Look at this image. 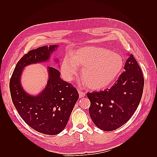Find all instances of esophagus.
<instances>
[{"label": "esophagus", "mask_w": 157, "mask_h": 157, "mask_svg": "<svg viewBox=\"0 0 157 157\" xmlns=\"http://www.w3.org/2000/svg\"><path fill=\"white\" fill-rule=\"evenodd\" d=\"M78 93H79V98H82V97H84V96H86L85 92H84L83 91H81L80 90H79V89H78Z\"/></svg>", "instance_id": "obj_1"}]
</instances>
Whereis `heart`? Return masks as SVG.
Masks as SVG:
<instances>
[{"instance_id": "b5f03b06", "label": "heart", "mask_w": 157, "mask_h": 157, "mask_svg": "<svg viewBox=\"0 0 157 157\" xmlns=\"http://www.w3.org/2000/svg\"><path fill=\"white\" fill-rule=\"evenodd\" d=\"M124 61L121 55L109 49L86 46L73 52L71 58H64L61 69L67 79H71L82 69V79L91 90H101L109 87L118 78Z\"/></svg>"}]
</instances>
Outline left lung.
Segmentation results:
<instances>
[{
    "label": "left lung",
    "instance_id": "left-lung-1",
    "mask_svg": "<svg viewBox=\"0 0 157 157\" xmlns=\"http://www.w3.org/2000/svg\"><path fill=\"white\" fill-rule=\"evenodd\" d=\"M124 69L111 88L87 93L90 101V117L104 131H113L124 125L134 114L141 101L144 79L133 55L127 59Z\"/></svg>",
    "mask_w": 157,
    "mask_h": 157
}]
</instances>
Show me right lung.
<instances>
[{"mask_svg":"<svg viewBox=\"0 0 157 157\" xmlns=\"http://www.w3.org/2000/svg\"><path fill=\"white\" fill-rule=\"evenodd\" d=\"M57 45L44 46L29 51L16 65L10 79L12 101L27 124L42 134L56 135L65 129L79 98L75 88L60 78L59 70L48 67L46 86L37 96H31L20 82L23 69L27 65L48 61Z\"/></svg>","mask_w":157,"mask_h":157,"instance_id":"obj_1","label":"right lung"}]
</instances>
